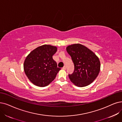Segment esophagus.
Instances as JSON below:
<instances>
[{"label": "esophagus", "mask_w": 122, "mask_h": 122, "mask_svg": "<svg viewBox=\"0 0 122 122\" xmlns=\"http://www.w3.org/2000/svg\"><path fill=\"white\" fill-rule=\"evenodd\" d=\"M62 70H65L66 69V66H64V67H63L62 68Z\"/></svg>", "instance_id": "1"}]
</instances>
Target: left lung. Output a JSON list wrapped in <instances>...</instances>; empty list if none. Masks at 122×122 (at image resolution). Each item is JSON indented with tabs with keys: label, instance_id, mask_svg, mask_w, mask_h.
<instances>
[{
	"label": "left lung",
	"instance_id": "left-lung-1",
	"mask_svg": "<svg viewBox=\"0 0 122 122\" xmlns=\"http://www.w3.org/2000/svg\"><path fill=\"white\" fill-rule=\"evenodd\" d=\"M66 50L75 66L74 72L69 75L71 81L79 87L91 84L100 71L101 64L98 57L88 48L80 43L69 46Z\"/></svg>",
	"mask_w": 122,
	"mask_h": 122
}]
</instances>
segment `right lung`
I'll list each match as a JSON object with an SVG mask.
<instances>
[{
    "label": "right lung",
    "instance_id": "1",
    "mask_svg": "<svg viewBox=\"0 0 122 122\" xmlns=\"http://www.w3.org/2000/svg\"><path fill=\"white\" fill-rule=\"evenodd\" d=\"M57 47L45 45L38 46L30 52L24 62L25 75L36 86L44 87L49 85L61 69L57 67L52 56Z\"/></svg>",
    "mask_w": 122,
    "mask_h": 122
}]
</instances>
